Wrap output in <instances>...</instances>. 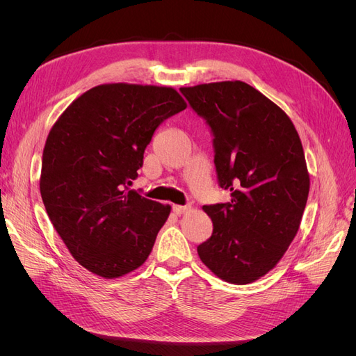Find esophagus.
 Returning <instances> with one entry per match:
<instances>
[{"mask_svg": "<svg viewBox=\"0 0 356 356\" xmlns=\"http://www.w3.org/2000/svg\"><path fill=\"white\" fill-rule=\"evenodd\" d=\"M172 211H174V213H177V215H182V213L188 211V207H181V204H174V207H172Z\"/></svg>", "mask_w": 356, "mask_h": 356, "instance_id": "esophagus-1", "label": "esophagus"}]
</instances>
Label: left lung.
<instances>
[{
  "label": "left lung",
  "instance_id": "obj_1",
  "mask_svg": "<svg viewBox=\"0 0 356 356\" xmlns=\"http://www.w3.org/2000/svg\"><path fill=\"white\" fill-rule=\"evenodd\" d=\"M213 135L225 203L204 204L212 236L197 246L202 263L225 282L263 277L294 241L310 178L303 145L286 113L243 81L181 88Z\"/></svg>",
  "mask_w": 356,
  "mask_h": 356
}]
</instances>
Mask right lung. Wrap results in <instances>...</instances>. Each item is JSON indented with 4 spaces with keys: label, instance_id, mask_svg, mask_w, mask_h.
Returning a JSON list of instances; mask_svg holds the SVG:
<instances>
[{
    "label": "right lung",
    "instance_id": "right-lung-1",
    "mask_svg": "<svg viewBox=\"0 0 356 356\" xmlns=\"http://www.w3.org/2000/svg\"><path fill=\"white\" fill-rule=\"evenodd\" d=\"M187 108L166 86L99 84L51 126L40 191L53 227L89 272L115 279L143 266L170 207L129 190L159 124Z\"/></svg>",
    "mask_w": 356,
    "mask_h": 356
}]
</instances>
